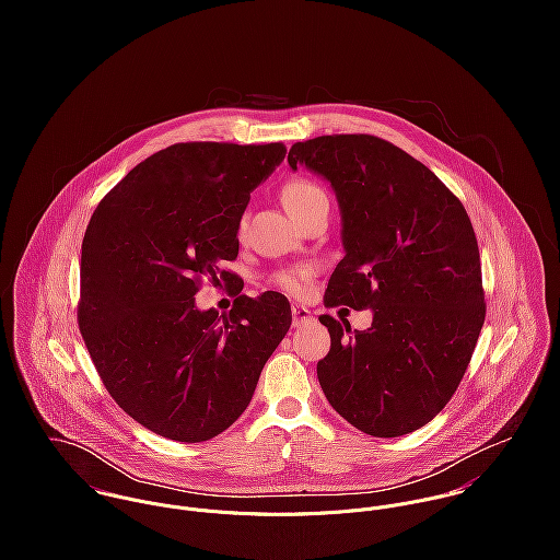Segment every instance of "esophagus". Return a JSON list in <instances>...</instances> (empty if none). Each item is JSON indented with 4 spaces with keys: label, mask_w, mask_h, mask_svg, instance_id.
<instances>
[{
    "label": "esophagus",
    "mask_w": 560,
    "mask_h": 560,
    "mask_svg": "<svg viewBox=\"0 0 560 560\" xmlns=\"http://www.w3.org/2000/svg\"><path fill=\"white\" fill-rule=\"evenodd\" d=\"M291 313H293V327H304L315 320L313 313L306 306H293Z\"/></svg>",
    "instance_id": "34e87169"
}]
</instances>
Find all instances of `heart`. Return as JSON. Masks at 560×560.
Returning a JSON list of instances; mask_svg holds the SVG:
<instances>
[{"mask_svg": "<svg viewBox=\"0 0 560 560\" xmlns=\"http://www.w3.org/2000/svg\"><path fill=\"white\" fill-rule=\"evenodd\" d=\"M280 196H282V202H284L287 211L298 222H302L319 205L327 202L325 191L320 189L317 183H313L308 178H293V180H289L282 187ZM237 231H240V235H243L245 220H240ZM311 282H313V269H308V267H289V269H282V271H278L273 276V284L278 289H282L284 293L293 295V298H304L308 293V289H311Z\"/></svg>", "mask_w": 560, "mask_h": 560, "instance_id": "b5f03b06", "label": "heart"}]
</instances>
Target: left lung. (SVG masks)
Segmentation results:
<instances>
[{
  "instance_id": "8db88e82",
  "label": "left lung",
  "mask_w": 560,
  "mask_h": 560,
  "mask_svg": "<svg viewBox=\"0 0 560 560\" xmlns=\"http://www.w3.org/2000/svg\"><path fill=\"white\" fill-rule=\"evenodd\" d=\"M289 165L329 180L342 213L345 256L323 304L373 311L364 331L320 315L323 395L369 435L411 433L453 399L485 323L472 222L424 163L375 136L298 142Z\"/></svg>"
}]
</instances>
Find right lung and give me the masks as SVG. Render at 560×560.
<instances>
[{"label":"right lung","mask_w":560,"mask_h":560,"mask_svg":"<svg viewBox=\"0 0 560 560\" xmlns=\"http://www.w3.org/2000/svg\"><path fill=\"white\" fill-rule=\"evenodd\" d=\"M287 147L180 142L138 163L94 209L81 243L78 320L96 373L133 420L174 442H205L249 405L291 327L282 293L237 295L200 313L205 278L233 284L249 191Z\"/></svg>","instance_id":"obj_1"}]
</instances>
